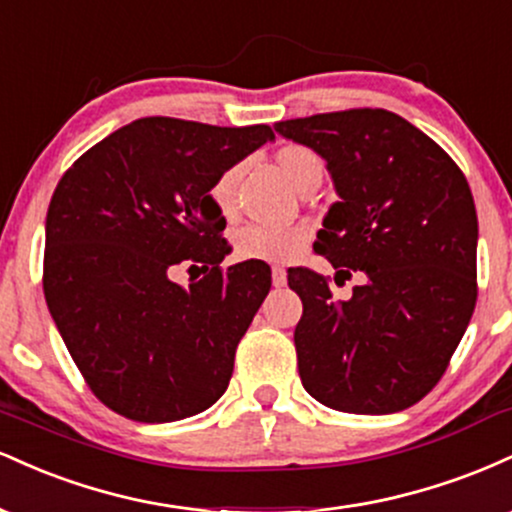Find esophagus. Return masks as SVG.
Wrapping results in <instances>:
<instances>
[{
	"mask_svg": "<svg viewBox=\"0 0 512 512\" xmlns=\"http://www.w3.org/2000/svg\"><path fill=\"white\" fill-rule=\"evenodd\" d=\"M272 284L276 289L286 286V269L284 267H272Z\"/></svg>",
	"mask_w": 512,
	"mask_h": 512,
	"instance_id": "esophagus-1",
	"label": "esophagus"
}]
</instances>
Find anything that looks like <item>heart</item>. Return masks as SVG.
<instances>
[{"mask_svg": "<svg viewBox=\"0 0 512 512\" xmlns=\"http://www.w3.org/2000/svg\"><path fill=\"white\" fill-rule=\"evenodd\" d=\"M274 158L281 175L298 192L308 187L310 182L322 180V173H325L322 158L308 146H284V149L276 151ZM240 173H243V166L226 168L211 185V202L223 216H231L236 211ZM308 240L310 228L303 223H296V226H245L236 233V252L243 260L289 262L301 255Z\"/></svg>", "mask_w": 512, "mask_h": 512, "instance_id": "1", "label": "heart"}]
</instances>
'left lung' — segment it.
I'll return each mask as SVG.
<instances>
[{
	"label": "left lung",
	"mask_w": 512,
	"mask_h": 512,
	"mask_svg": "<svg viewBox=\"0 0 512 512\" xmlns=\"http://www.w3.org/2000/svg\"><path fill=\"white\" fill-rule=\"evenodd\" d=\"M325 158L337 202L315 252L337 274L363 272L346 301L325 276L289 272L301 296L298 373L325 407L392 414L419 402L448 368L477 303L479 223L462 170L390 110H344L276 122ZM337 281V276H334Z\"/></svg>",
	"instance_id": "obj_1"
}]
</instances>
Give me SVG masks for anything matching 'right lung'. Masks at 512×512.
Segmentation results:
<instances>
[{
	"mask_svg": "<svg viewBox=\"0 0 512 512\" xmlns=\"http://www.w3.org/2000/svg\"><path fill=\"white\" fill-rule=\"evenodd\" d=\"M272 139L267 125L142 117L62 175L45 219V301L105 407L166 424L226 392L272 272L257 260L219 267L226 219L209 192ZM182 259L212 267L190 290L169 279Z\"/></svg>",
	"mask_w": 512,
	"mask_h": 512,
	"instance_id": "right-lung-1",
	"label": "right lung"
}]
</instances>
